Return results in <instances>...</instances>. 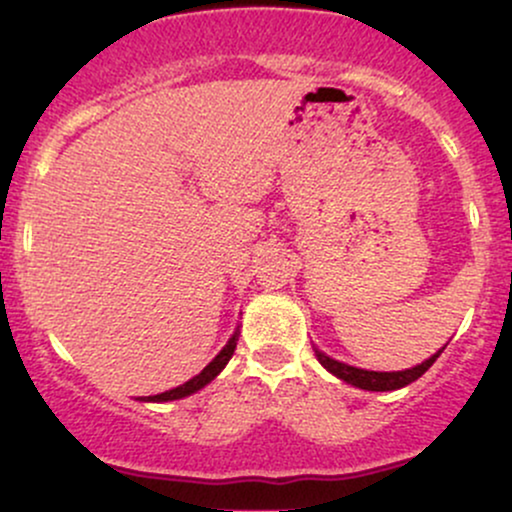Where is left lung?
I'll list each match as a JSON object with an SVG mask.
<instances>
[{"instance_id":"left-lung-1","label":"left lung","mask_w":512,"mask_h":512,"mask_svg":"<svg viewBox=\"0 0 512 512\" xmlns=\"http://www.w3.org/2000/svg\"><path fill=\"white\" fill-rule=\"evenodd\" d=\"M443 349H440L438 354H433L431 358H426V361L419 363V366L407 368V370H392V373H378V370H363V368L346 366V363L334 361V358L322 354V351H317V349H315V356L322 366L330 370L332 375H337L339 380H344V383L361 387V390H370V392H390V390H399V387L414 383V380H419L421 375H424L426 370L436 363V358L443 354Z\"/></svg>"}]
</instances>
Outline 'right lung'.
Masks as SVG:
<instances>
[{
  "mask_svg": "<svg viewBox=\"0 0 512 512\" xmlns=\"http://www.w3.org/2000/svg\"><path fill=\"white\" fill-rule=\"evenodd\" d=\"M238 334H240L238 330L233 332V337L228 339V344L223 346V349L219 351V356H216L214 361H211L209 366L202 370V373L195 375V378H192V380H187L185 385H180V387H173V390H168V392H161V395H151V397H146L144 402H173V399H182V397L192 395V392L202 390L204 385H209L211 380H214L216 375L221 373L223 366H226V363L231 361L233 351H236V344H238Z\"/></svg>",
  "mask_w": 512,
  "mask_h": 512,
  "instance_id": "obj_1",
  "label": "right lung"
}]
</instances>
